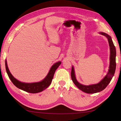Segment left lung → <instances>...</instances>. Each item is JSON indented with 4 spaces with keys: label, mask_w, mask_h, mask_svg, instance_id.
Wrapping results in <instances>:
<instances>
[{
    "label": "left lung",
    "mask_w": 121,
    "mask_h": 121,
    "mask_svg": "<svg viewBox=\"0 0 121 121\" xmlns=\"http://www.w3.org/2000/svg\"><path fill=\"white\" fill-rule=\"evenodd\" d=\"M99 33L105 36L108 38L109 48H110V59H109L110 60V63H109V69L107 74L97 84H92V85H84L80 84L77 81L76 78L74 67H72L71 78L73 82L79 89L84 92L89 94L97 93L104 89L108 85V84L110 83L111 80L112 79L113 75L115 74L116 68V50L111 37L104 32H99Z\"/></svg>",
    "instance_id": "obj_1"
}]
</instances>
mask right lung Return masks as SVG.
<instances>
[{"instance_id": "add662e5", "label": "right lung", "mask_w": 121, "mask_h": 121, "mask_svg": "<svg viewBox=\"0 0 121 121\" xmlns=\"http://www.w3.org/2000/svg\"><path fill=\"white\" fill-rule=\"evenodd\" d=\"M61 63L60 61H58L53 65L52 68H50L48 74L41 81L30 83L22 82L17 80L15 78H14L13 76L9 72L8 65H7L6 60H5V68L7 74H8L9 79L14 85L18 88L29 93H36L41 92V91L46 89L50 85L53 78L54 73L57 68L60 66Z\"/></svg>"}]
</instances>
